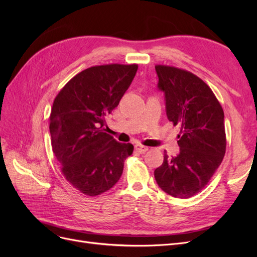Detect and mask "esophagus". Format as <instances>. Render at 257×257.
Segmentation results:
<instances>
[{"mask_svg":"<svg viewBox=\"0 0 257 257\" xmlns=\"http://www.w3.org/2000/svg\"><path fill=\"white\" fill-rule=\"evenodd\" d=\"M135 150L138 153H145V152L148 151V148L143 146V145H141V144H137V145H135Z\"/></svg>","mask_w":257,"mask_h":257,"instance_id":"1","label":"esophagus"}]
</instances>
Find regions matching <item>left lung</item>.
Segmentation results:
<instances>
[{
    "label": "left lung",
    "instance_id": "left-lung-1",
    "mask_svg": "<svg viewBox=\"0 0 257 257\" xmlns=\"http://www.w3.org/2000/svg\"><path fill=\"white\" fill-rule=\"evenodd\" d=\"M158 88L164 92L167 119L180 125L176 157L164 153L154 170L160 188L177 198L203 190L219 168L226 150L224 111L212 90L199 77L173 66H155Z\"/></svg>",
    "mask_w": 257,
    "mask_h": 257
}]
</instances>
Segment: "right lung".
<instances>
[{"label": "right lung", "instance_id": "add662e5", "mask_svg": "<svg viewBox=\"0 0 257 257\" xmlns=\"http://www.w3.org/2000/svg\"><path fill=\"white\" fill-rule=\"evenodd\" d=\"M137 64L92 66L77 74L54 98L50 113L52 151L76 190L96 196L119 181L132 144L105 133V116L119 105Z\"/></svg>", "mask_w": 257, "mask_h": 257}]
</instances>
